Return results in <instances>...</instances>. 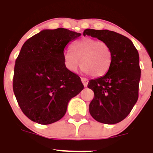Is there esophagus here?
<instances>
[{
  "instance_id": "1",
  "label": "esophagus",
  "mask_w": 153,
  "mask_h": 153,
  "mask_svg": "<svg viewBox=\"0 0 153 153\" xmlns=\"http://www.w3.org/2000/svg\"><path fill=\"white\" fill-rule=\"evenodd\" d=\"M82 82L83 83L84 86L87 87L88 86V79H87L85 78H82Z\"/></svg>"
}]
</instances>
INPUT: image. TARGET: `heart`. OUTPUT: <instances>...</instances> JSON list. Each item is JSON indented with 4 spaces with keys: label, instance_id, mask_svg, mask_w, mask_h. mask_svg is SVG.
<instances>
[{
    "label": "heart",
    "instance_id": "obj_1",
    "mask_svg": "<svg viewBox=\"0 0 153 153\" xmlns=\"http://www.w3.org/2000/svg\"><path fill=\"white\" fill-rule=\"evenodd\" d=\"M71 51L64 53V62L66 68L76 71L82 63L85 73L94 77L105 75L111 68L113 54L111 48L105 42L91 38H83L72 44Z\"/></svg>",
    "mask_w": 153,
    "mask_h": 153
}]
</instances>
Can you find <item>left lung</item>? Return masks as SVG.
Listing matches in <instances>:
<instances>
[{
  "instance_id": "left-lung-1",
  "label": "left lung",
  "mask_w": 153,
  "mask_h": 153,
  "mask_svg": "<svg viewBox=\"0 0 153 153\" xmlns=\"http://www.w3.org/2000/svg\"><path fill=\"white\" fill-rule=\"evenodd\" d=\"M83 35L107 43L113 54L108 72L88 84L94 93L89 112L100 123H117L128 116L138 100L141 74L138 51L130 39L114 31L86 29Z\"/></svg>"
}]
</instances>
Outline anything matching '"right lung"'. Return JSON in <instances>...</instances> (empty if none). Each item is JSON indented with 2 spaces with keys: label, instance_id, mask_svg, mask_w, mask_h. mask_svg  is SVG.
I'll return each mask as SVG.
<instances>
[{
  "label": "right lung",
  "instance_id": "1",
  "mask_svg": "<svg viewBox=\"0 0 153 153\" xmlns=\"http://www.w3.org/2000/svg\"><path fill=\"white\" fill-rule=\"evenodd\" d=\"M82 35L64 28L43 30L27 39L15 62L13 89L20 109L39 124L59 120L69 100L84 88L64 62L67 44Z\"/></svg>",
  "mask_w": 153,
  "mask_h": 153
}]
</instances>
